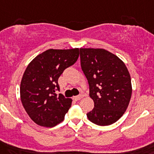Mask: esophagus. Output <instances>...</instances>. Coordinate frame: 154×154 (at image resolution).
<instances>
[{
	"instance_id": "obj_1",
	"label": "esophagus",
	"mask_w": 154,
	"mask_h": 154,
	"mask_svg": "<svg viewBox=\"0 0 154 154\" xmlns=\"http://www.w3.org/2000/svg\"><path fill=\"white\" fill-rule=\"evenodd\" d=\"M82 97V95H78V96H75V97H73V99H74L75 101H79Z\"/></svg>"
}]
</instances>
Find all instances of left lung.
I'll use <instances>...</instances> for the list:
<instances>
[{"label": "left lung", "mask_w": 154, "mask_h": 154, "mask_svg": "<svg viewBox=\"0 0 154 154\" xmlns=\"http://www.w3.org/2000/svg\"><path fill=\"white\" fill-rule=\"evenodd\" d=\"M81 68L90 87L94 108L86 114L99 126L117 121L127 110L131 97V76L125 63L103 49H81Z\"/></svg>", "instance_id": "1"}]
</instances>
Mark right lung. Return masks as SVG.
Instances as JSON below:
<instances>
[{
	"label": "right lung",
	"mask_w": 154,
	"mask_h": 154,
	"mask_svg": "<svg viewBox=\"0 0 154 154\" xmlns=\"http://www.w3.org/2000/svg\"><path fill=\"white\" fill-rule=\"evenodd\" d=\"M79 49H48L26 67L20 83V98L30 119L42 127L52 128L62 122L72 105L59 91L58 79L79 58Z\"/></svg>",
	"instance_id": "obj_1"
}]
</instances>
